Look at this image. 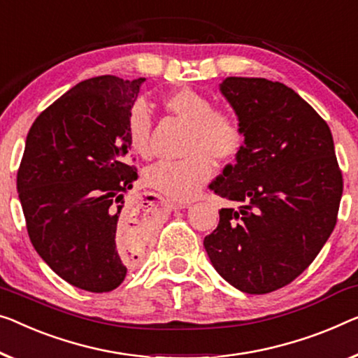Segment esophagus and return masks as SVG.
<instances>
[{
	"label": "esophagus",
	"instance_id": "34e87169",
	"mask_svg": "<svg viewBox=\"0 0 358 358\" xmlns=\"http://www.w3.org/2000/svg\"><path fill=\"white\" fill-rule=\"evenodd\" d=\"M189 204H177V202H172V204H170V207H172V209H186V207H188Z\"/></svg>",
	"mask_w": 358,
	"mask_h": 358
}]
</instances>
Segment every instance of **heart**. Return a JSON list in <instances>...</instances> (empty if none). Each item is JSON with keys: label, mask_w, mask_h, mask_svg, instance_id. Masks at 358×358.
Here are the masks:
<instances>
[{"label": "heart", "mask_w": 358, "mask_h": 358, "mask_svg": "<svg viewBox=\"0 0 358 358\" xmlns=\"http://www.w3.org/2000/svg\"><path fill=\"white\" fill-rule=\"evenodd\" d=\"M165 109L189 125L185 154L181 161H162L149 167L145 181L149 188L170 197L188 202L201 193L212 178L217 162L236 157L243 146V130L231 112L212 108V101L189 87L169 93ZM152 115L143 101H136L127 115V136L133 151L141 157L151 156Z\"/></svg>", "instance_id": "1"}]
</instances>
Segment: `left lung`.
<instances>
[{
	"label": "left lung",
	"mask_w": 358,
	"mask_h": 358,
	"mask_svg": "<svg viewBox=\"0 0 358 358\" xmlns=\"http://www.w3.org/2000/svg\"><path fill=\"white\" fill-rule=\"evenodd\" d=\"M220 92L236 112L244 145L210 185L234 207L218 210L204 248L231 286L266 294L294 281L328 241L343 173L328 124L294 90L228 77Z\"/></svg>",
	"instance_id": "8db88e82"
}]
</instances>
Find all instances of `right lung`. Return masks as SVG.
Returning a JSON list of instances; mask_svg holds the SVG:
<instances>
[{
  "label": "right lung",
  "instance_id": "add662e5",
  "mask_svg": "<svg viewBox=\"0 0 358 358\" xmlns=\"http://www.w3.org/2000/svg\"><path fill=\"white\" fill-rule=\"evenodd\" d=\"M143 82L101 76L76 85L36 117L19 165L31 244L56 275L90 292L115 289L148 248L143 227L122 213L138 178L127 115Z\"/></svg>",
  "mask_w": 358,
  "mask_h": 358
}]
</instances>
